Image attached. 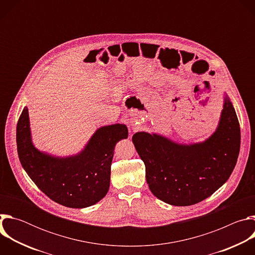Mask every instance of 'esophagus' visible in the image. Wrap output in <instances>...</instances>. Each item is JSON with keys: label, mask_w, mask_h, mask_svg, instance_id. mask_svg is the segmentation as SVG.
<instances>
[{"label": "esophagus", "mask_w": 255, "mask_h": 255, "mask_svg": "<svg viewBox=\"0 0 255 255\" xmlns=\"http://www.w3.org/2000/svg\"><path fill=\"white\" fill-rule=\"evenodd\" d=\"M130 127H131L132 129H134V127H135V124H134V122H131V123H130Z\"/></svg>", "instance_id": "1"}]
</instances>
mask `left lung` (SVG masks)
Masks as SVG:
<instances>
[{"label":"left lung","mask_w":255,"mask_h":255,"mask_svg":"<svg viewBox=\"0 0 255 255\" xmlns=\"http://www.w3.org/2000/svg\"><path fill=\"white\" fill-rule=\"evenodd\" d=\"M240 138L235 109L224 94L219 123L206 140L178 143L141 131L133 135L132 141L145 164L151 193L172 206H191L226 183L237 162Z\"/></svg>","instance_id":"8db88e82"}]
</instances>
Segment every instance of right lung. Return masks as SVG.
I'll return each mask as SVG.
<instances>
[{"mask_svg": "<svg viewBox=\"0 0 255 255\" xmlns=\"http://www.w3.org/2000/svg\"><path fill=\"white\" fill-rule=\"evenodd\" d=\"M127 137L125 124L107 125L98 128L77 154L52 155L33 144L27 107L16 132L20 162L34 184L52 201L78 209L93 206L106 196L115 145Z\"/></svg>", "mask_w": 255, "mask_h": 255, "instance_id": "1", "label": "right lung"}]
</instances>
